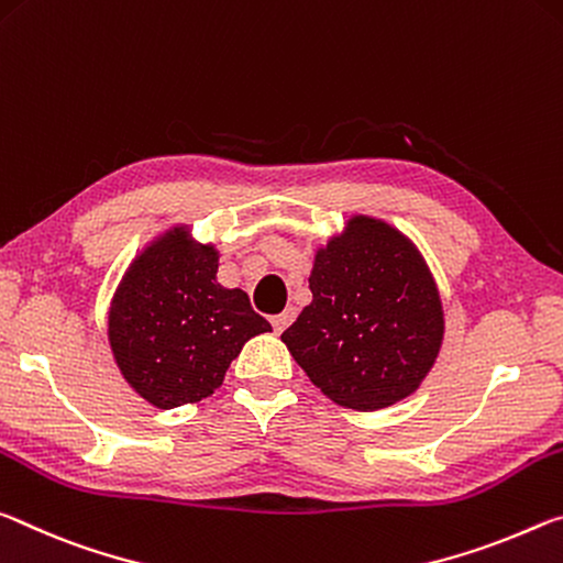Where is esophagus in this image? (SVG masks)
Returning <instances> with one entry per match:
<instances>
[{
    "label": "esophagus",
    "instance_id": "esophagus-1",
    "mask_svg": "<svg viewBox=\"0 0 563 563\" xmlns=\"http://www.w3.org/2000/svg\"><path fill=\"white\" fill-rule=\"evenodd\" d=\"M294 317H297V311H294V309H284L282 314H274L272 317V327H274L276 334H282V331L291 324Z\"/></svg>",
    "mask_w": 563,
    "mask_h": 563
}]
</instances>
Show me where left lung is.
Instances as JSON below:
<instances>
[{
	"instance_id": "obj_1",
	"label": "left lung",
	"mask_w": 563,
	"mask_h": 563,
	"mask_svg": "<svg viewBox=\"0 0 563 563\" xmlns=\"http://www.w3.org/2000/svg\"><path fill=\"white\" fill-rule=\"evenodd\" d=\"M309 289L282 342L331 401L374 411L419 389L444 339V309L407 236L354 217L317 252Z\"/></svg>"
}]
</instances>
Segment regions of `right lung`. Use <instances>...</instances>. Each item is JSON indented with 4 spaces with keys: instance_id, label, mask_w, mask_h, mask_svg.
<instances>
[{
    "instance_id": "right-lung-1",
    "label": "right lung",
    "mask_w": 563,
    "mask_h": 563,
    "mask_svg": "<svg viewBox=\"0 0 563 563\" xmlns=\"http://www.w3.org/2000/svg\"><path fill=\"white\" fill-rule=\"evenodd\" d=\"M219 254L184 227L129 266L109 311V344L132 389L156 409L214 394L249 339L272 324L242 289L217 284Z\"/></svg>"
}]
</instances>
